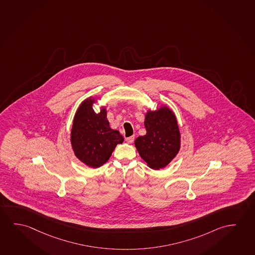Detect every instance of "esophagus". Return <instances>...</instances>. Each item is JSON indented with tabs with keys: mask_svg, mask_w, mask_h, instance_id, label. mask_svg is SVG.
Masks as SVG:
<instances>
[{
	"mask_svg": "<svg viewBox=\"0 0 255 255\" xmlns=\"http://www.w3.org/2000/svg\"><path fill=\"white\" fill-rule=\"evenodd\" d=\"M133 140H134V136L133 135H132V136H130V137L126 138V141H127V142L128 143H132L133 142Z\"/></svg>",
	"mask_w": 255,
	"mask_h": 255,
	"instance_id": "34e87169",
	"label": "esophagus"
}]
</instances>
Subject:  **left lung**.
I'll use <instances>...</instances> for the list:
<instances>
[{
	"instance_id": "left-lung-1",
	"label": "left lung",
	"mask_w": 255,
	"mask_h": 255,
	"mask_svg": "<svg viewBox=\"0 0 255 255\" xmlns=\"http://www.w3.org/2000/svg\"><path fill=\"white\" fill-rule=\"evenodd\" d=\"M146 133L135 139L141 158L152 169L166 167L181 149V132L174 112L166 105L149 109L145 114Z\"/></svg>"
}]
</instances>
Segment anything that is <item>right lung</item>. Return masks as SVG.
Instances as JSON below:
<instances>
[{
  "mask_svg": "<svg viewBox=\"0 0 255 255\" xmlns=\"http://www.w3.org/2000/svg\"><path fill=\"white\" fill-rule=\"evenodd\" d=\"M96 103L97 97H88L78 107L70 138L76 158L92 168L108 161L117 144L124 141L120 132L110 127L105 106H101L98 114L95 113Z\"/></svg>",
  "mask_w": 255,
  "mask_h": 255,
  "instance_id": "add662e5",
  "label": "right lung"
}]
</instances>
